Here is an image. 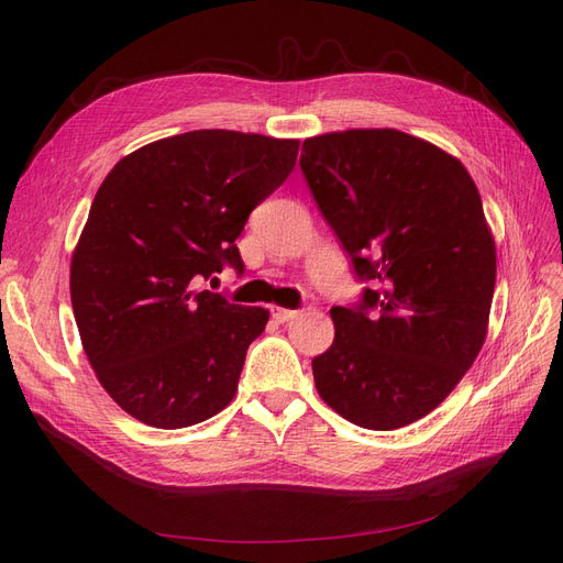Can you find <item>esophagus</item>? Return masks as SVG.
I'll list each match as a JSON object with an SVG mask.
<instances>
[{
  "instance_id": "34e87169",
  "label": "esophagus",
  "mask_w": 563,
  "mask_h": 563,
  "mask_svg": "<svg viewBox=\"0 0 563 563\" xmlns=\"http://www.w3.org/2000/svg\"><path fill=\"white\" fill-rule=\"evenodd\" d=\"M300 312L298 310H286V308H272V319L284 323V321H291L296 319Z\"/></svg>"
}]
</instances>
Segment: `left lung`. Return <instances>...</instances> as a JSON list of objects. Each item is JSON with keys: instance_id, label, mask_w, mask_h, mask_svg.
Here are the masks:
<instances>
[{"instance_id": "1", "label": "left lung", "mask_w": 563, "mask_h": 563, "mask_svg": "<svg viewBox=\"0 0 563 563\" xmlns=\"http://www.w3.org/2000/svg\"><path fill=\"white\" fill-rule=\"evenodd\" d=\"M302 176L364 286L333 308L314 356L319 397L366 430L428 416L479 354L496 288V244L467 168L397 129L302 143Z\"/></svg>"}]
</instances>
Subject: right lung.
Masks as SVG:
<instances>
[{
  "mask_svg": "<svg viewBox=\"0 0 563 563\" xmlns=\"http://www.w3.org/2000/svg\"><path fill=\"white\" fill-rule=\"evenodd\" d=\"M298 145L187 131L131 152L98 187L73 253L75 321L100 385L150 428H190L232 401L269 312L197 284L225 265L242 275L236 236Z\"/></svg>",
  "mask_w": 563,
  "mask_h": 563,
  "instance_id": "add662e5",
  "label": "right lung"
}]
</instances>
